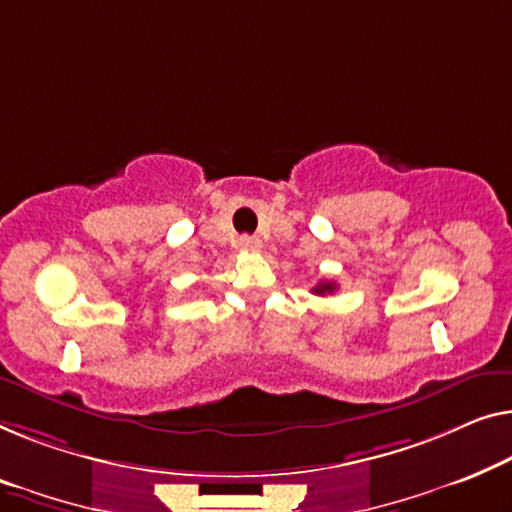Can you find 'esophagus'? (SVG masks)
<instances>
[{"label": "esophagus", "mask_w": 512, "mask_h": 512, "mask_svg": "<svg viewBox=\"0 0 512 512\" xmlns=\"http://www.w3.org/2000/svg\"><path fill=\"white\" fill-rule=\"evenodd\" d=\"M238 247H240L242 251H258V249H261V240H258V238H249V235H242L240 242H238Z\"/></svg>", "instance_id": "1"}]
</instances>
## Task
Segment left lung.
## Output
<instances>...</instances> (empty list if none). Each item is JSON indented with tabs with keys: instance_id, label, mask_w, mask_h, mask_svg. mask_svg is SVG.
I'll return each instance as SVG.
<instances>
[{
	"instance_id": "obj_1",
	"label": "left lung",
	"mask_w": 512,
	"mask_h": 512,
	"mask_svg": "<svg viewBox=\"0 0 512 512\" xmlns=\"http://www.w3.org/2000/svg\"><path fill=\"white\" fill-rule=\"evenodd\" d=\"M335 291H337L335 281H318V284L311 288V293H316V295H330V293H335Z\"/></svg>"
}]
</instances>
